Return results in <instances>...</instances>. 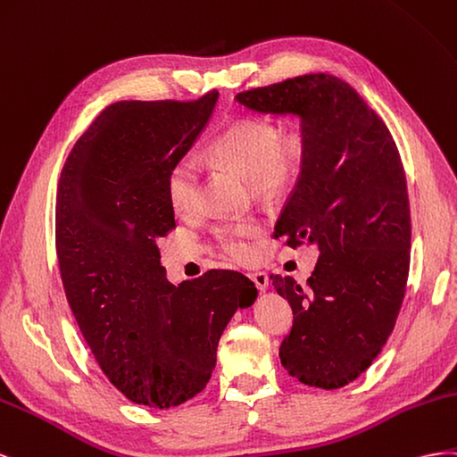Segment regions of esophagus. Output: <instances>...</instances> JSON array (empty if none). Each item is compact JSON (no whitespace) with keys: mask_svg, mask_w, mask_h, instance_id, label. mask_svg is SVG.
<instances>
[{"mask_svg":"<svg viewBox=\"0 0 457 457\" xmlns=\"http://www.w3.org/2000/svg\"><path fill=\"white\" fill-rule=\"evenodd\" d=\"M249 278L254 281V285L258 287V291H266L268 285H270V278L266 271H251Z\"/></svg>","mask_w":457,"mask_h":457,"instance_id":"obj_1","label":"esophagus"}]
</instances>
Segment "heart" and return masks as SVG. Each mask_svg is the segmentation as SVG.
<instances>
[{
  "mask_svg": "<svg viewBox=\"0 0 457 457\" xmlns=\"http://www.w3.org/2000/svg\"><path fill=\"white\" fill-rule=\"evenodd\" d=\"M308 137L301 126L278 129L270 120L245 119L229 126L214 141L212 154L221 164L251 179L253 187L264 195H278L295 184L306 159ZM203 164L195 154H181L168 172V199L181 214L197 211L203 187ZM262 224L254 218L228 220L212 228L220 249L233 260L253 258V239Z\"/></svg>",
  "mask_w": 457,
  "mask_h": 457,
  "instance_id": "1",
  "label": "heart"
}]
</instances>
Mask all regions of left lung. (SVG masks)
Masks as SVG:
<instances>
[{
    "label": "left lung",
    "mask_w": 457,
    "mask_h": 457,
    "mask_svg": "<svg viewBox=\"0 0 457 457\" xmlns=\"http://www.w3.org/2000/svg\"><path fill=\"white\" fill-rule=\"evenodd\" d=\"M260 114H295L308 137L301 176L273 236L318 245L306 285L271 276L293 308L279 358L298 381L341 388L366 371L395 329L410 273L406 174L385 122L354 87L304 74L236 96Z\"/></svg>",
    "instance_id": "8db88e82"
}]
</instances>
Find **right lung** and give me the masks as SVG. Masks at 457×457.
Returning a JSON list of instances; mask_svg holds the SVG:
<instances>
[{"mask_svg":"<svg viewBox=\"0 0 457 457\" xmlns=\"http://www.w3.org/2000/svg\"><path fill=\"white\" fill-rule=\"evenodd\" d=\"M218 101H119L62 166L55 243L64 295L91 354L120 393L166 410L199 395L221 333L258 295L239 271L172 285L156 241L176 228L166 179Z\"/></svg>","mask_w":457,"mask_h":457,"instance_id":"obj_1","label":"right lung"}]
</instances>
